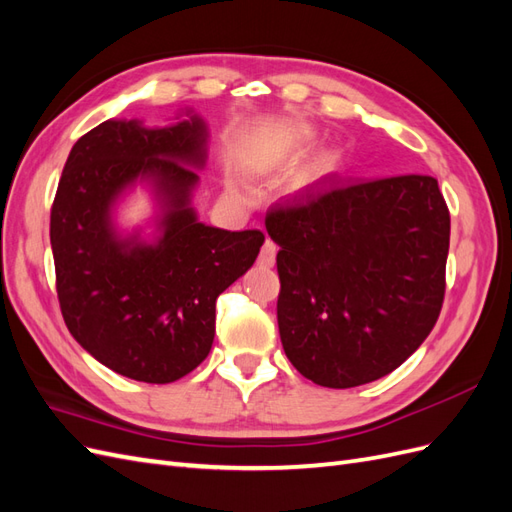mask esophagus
<instances>
[{"label":"esophagus","instance_id":"obj_1","mask_svg":"<svg viewBox=\"0 0 512 512\" xmlns=\"http://www.w3.org/2000/svg\"><path fill=\"white\" fill-rule=\"evenodd\" d=\"M275 254H277V245L271 239H267L265 245H262L260 254H258V265L273 267L275 265Z\"/></svg>","mask_w":512,"mask_h":512}]
</instances>
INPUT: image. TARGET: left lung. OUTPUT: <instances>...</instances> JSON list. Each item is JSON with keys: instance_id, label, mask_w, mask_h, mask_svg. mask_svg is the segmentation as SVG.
Returning a JSON list of instances; mask_svg holds the SVG:
<instances>
[{"instance_id": "1", "label": "left lung", "mask_w": 512, "mask_h": 512, "mask_svg": "<svg viewBox=\"0 0 512 512\" xmlns=\"http://www.w3.org/2000/svg\"><path fill=\"white\" fill-rule=\"evenodd\" d=\"M277 324L301 376L352 389L391 374L425 342L446 290L451 215L438 181L327 177L271 207Z\"/></svg>"}]
</instances>
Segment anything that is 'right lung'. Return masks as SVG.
Masks as SVG:
<instances>
[{"label": "right lung", "instance_id": "obj_1", "mask_svg": "<svg viewBox=\"0 0 512 512\" xmlns=\"http://www.w3.org/2000/svg\"><path fill=\"white\" fill-rule=\"evenodd\" d=\"M200 117L149 130L104 121L72 147L51 207L61 316L72 337L117 374L168 384L207 359L215 301L254 265L260 230L230 232L196 220L192 166L205 162ZM138 176L165 200L156 246L123 242L110 226L114 198Z\"/></svg>", "mask_w": 512, "mask_h": 512}]
</instances>
